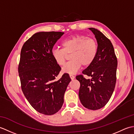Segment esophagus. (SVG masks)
<instances>
[{
	"label": "esophagus",
	"instance_id": "obj_1",
	"mask_svg": "<svg viewBox=\"0 0 134 134\" xmlns=\"http://www.w3.org/2000/svg\"><path fill=\"white\" fill-rule=\"evenodd\" d=\"M70 78L72 80V79H74L75 78V76H74V75H72V74H70Z\"/></svg>",
	"mask_w": 134,
	"mask_h": 134
}]
</instances>
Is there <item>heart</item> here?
<instances>
[{
	"mask_svg": "<svg viewBox=\"0 0 134 134\" xmlns=\"http://www.w3.org/2000/svg\"><path fill=\"white\" fill-rule=\"evenodd\" d=\"M62 49L54 48L51 51L53 59L58 65L65 63L67 55L70 53V60L63 67V71L73 74L82 65H89L94 60L97 53V44L94 39L83 35H74L62 42Z\"/></svg>",
	"mask_w": 134,
	"mask_h": 134,
	"instance_id": "1",
	"label": "heart"
}]
</instances>
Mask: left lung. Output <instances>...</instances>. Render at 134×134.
Returning <instances> with one entry per match:
<instances>
[{"label":"left lung","mask_w":134,"mask_h":134,"mask_svg":"<svg viewBox=\"0 0 134 134\" xmlns=\"http://www.w3.org/2000/svg\"><path fill=\"white\" fill-rule=\"evenodd\" d=\"M89 29L97 40V53L92 63L82 71L91 78L79 75L76 79L80 82L79 98L82 104L89 109L97 110L107 104L114 91L118 60L109 40L95 28Z\"/></svg>","instance_id":"obj_1"}]
</instances>
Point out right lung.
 I'll list each match as a JSON object with an SVG mask.
<instances>
[{
  "instance_id": "obj_1",
  "label": "right lung",
  "mask_w": 134,
  "mask_h": 134,
  "mask_svg": "<svg viewBox=\"0 0 134 134\" xmlns=\"http://www.w3.org/2000/svg\"><path fill=\"white\" fill-rule=\"evenodd\" d=\"M60 32H41L25 42L21 52L18 72L21 89L32 107L40 113L55 114L61 109L64 95L71 81L64 73L55 80L61 68L51 53Z\"/></svg>"
}]
</instances>
